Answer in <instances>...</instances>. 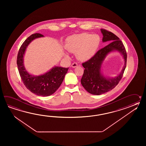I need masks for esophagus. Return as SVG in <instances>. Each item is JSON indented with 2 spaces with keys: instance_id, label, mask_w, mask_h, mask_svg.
I'll return each mask as SVG.
<instances>
[{
  "instance_id": "1",
  "label": "esophagus",
  "mask_w": 146,
  "mask_h": 146,
  "mask_svg": "<svg viewBox=\"0 0 146 146\" xmlns=\"http://www.w3.org/2000/svg\"><path fill=\"white\" fill-rule=\"evenodd\" d=\"M78 66V64L76 62H73L72 64V68H75Z\"/></svg>"
}]
</instances>
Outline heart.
<instances>
[{
    "label": "heart",
    "instance_id": "b5f03b06",
    "mask_svg": "<svg viewBox=\"0 0 146 146\" xmlns=\"http://www.w3.org/2000/svg\"><path fill=\"white\" fill-rule=\"evenodd\" d=\"M100 42V37L98 35L84 33L69 38L66 47L69 52L76 53L78 59L87 60L95 54L99 46Z\"/></svg>",
    "mask_w": 146,
    "mask_h": 146
}]
</instances>
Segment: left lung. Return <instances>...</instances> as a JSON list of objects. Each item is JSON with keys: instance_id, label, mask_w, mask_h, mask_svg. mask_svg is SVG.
<instances>
[{"instance_id": "left-lung-1", "label": "left lung", "mask_w": 146, "mask_h": 146, "mask_svg": "<svg viewBox=\"0 0 146 146\" xmlns=\"http://www.w3.org/2000/svg\"><path fill=\"white\" fill-rule=\"evenodd\" d=\"M103 42L109 41L110 43L97 52L89 60L82 63L84 68L81 83L89 93L100 95L114 89L121 80L126 67L127 53L124 44L116 35L106 29H101ZM114 50L121 52L123 55L125 65L120 74L110 79L104 78L100 74L101 65L106 55Z\"/></svg>"}]
</instances>
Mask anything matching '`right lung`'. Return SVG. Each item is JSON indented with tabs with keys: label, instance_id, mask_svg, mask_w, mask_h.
Masks as SVG:
<instances>
[{
	"label": "right lung",
	"instance_id": "1",
	"mask_svg": "<svg viewBox=\"0 0 146 146\" xmlns=\"http://www.w3.org/2000/svg\"><path fill=\"white\" fill-rule=\"evenodd\" d=\"M43 36L40 33H35L25 40L19 49L17 64L23 83L28 90L37 96H46L52 95L59 88L68 68L56 66L45 74L38 76H32L26 71L23 63L25 49L32 40Z\"/></svg>",
	"mask_w": 146,
	"mask_h": 146
}]
</instances>
